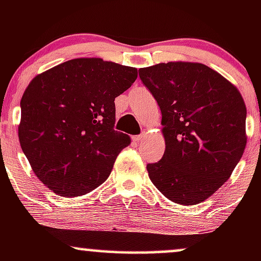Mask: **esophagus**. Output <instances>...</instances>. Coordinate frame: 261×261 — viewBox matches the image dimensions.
<instances>
[{
    "label": "esophagus",
    "instance_id": "esophagus-1",
    "mask_svg": "<svg viewBox=\"0 0 261 261\" xmlns=\"http://www.w3.org/2000/svg\"><path fill=\"white\" fill-rule=\"evenodd\" d=\"M145 139V134H141V135H136V136L133 137L134 141H136V142H140V141H142Z\"/></svg>",
    "mask_w": 261,
    "mask_h": 261
}]
</instances>
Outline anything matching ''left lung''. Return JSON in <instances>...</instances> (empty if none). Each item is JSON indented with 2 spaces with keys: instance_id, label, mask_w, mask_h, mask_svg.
Instances as JSON below:
<instances>
[{
  "instance_id": "1",
  "label": "left lung",
  "mask_w": 261,
  "mask_h": 261,
  "mask_svg": "<svg viewBox=\"0 0 261 261\" xmlns=\"http://www.w3.org/2000/svg\"><path fill=\"white\" fill-rule=\"evenodd\" d=\"M162 112L166 151L147 164L154 187L180 205L205 201L229 179L247 145V108L234 85L199 62L140 68Z\"/></svg>"
}]
</instances>
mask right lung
Returning a JSON list of instances; mask_svg holds the SVG:
<instances>
[{
  "mask_svg": "<svg viewBox=\"0 0 261 261\" xmlns=\"http://www.w3.org/2000/svg\"><path fill=\"white\" fill-rule=\"evenodd\" d=\"M137 79V68L81 58L31 81L20 100L18 137L33 172L60 196H81L103 184L126 134L114 130L115 98Z\"/></svg>",
  "mask_w": 261,
  "mask_h": 261,
  "instance_id": "1",
  "label": "right lung"
}]
</instances>
